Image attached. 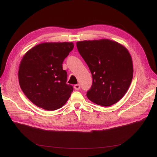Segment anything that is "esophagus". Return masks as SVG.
I'll use <instances>...</instances> for the list:
<instances>
[{
	"mask_svg": "<svg viewBox=\"0 0 157 157\" xmlns=\"http://www.w3.org/2000/svg\"><path fill=\"white\" fill-rule=\"evenodd\" d=\"M74 88H75V90H79L80 89V86H79V84H75L74 86Z\"/></svg>",
	"mask_w": 157,
	"mask_h": 157,
	"instance_id": "obj_1",
	"label": "esophagus"
}]
</instances>
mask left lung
<instances>
[{"mask_svg": "<svg viewBox=\"0 0 157 157\" xmlns=\"http://www.w3.org/2000/svg\"><path fill=\"white\" fill-rule=\"evenodd\" d=\"M76 45L92 75L87 97L103 106L115 104L128 90L133 78L132 59L128 49L109 39L79 41Z\"/></svg>", "mask_w": 157, "mask_h": 157, "instance_id": "1", "label": "left lung"}]
</instances>
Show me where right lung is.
<instances>
[{
  "mask_svg": "<svg viewBox=\"0 0 157 157\" xmlns=\"http://www.w3.org/2000/svg\"><path fill=\"white\" fill-rule=\"evenodd\" d=\"M73 46V42H44L23 56L18 71L20 87L38 107L55 111L68 101L73 88L66 84L67 75L62 64Z\"/></svg>",
  "mask_w": 157,
  "mask_h": 157,
  "instance_id": "1",
  "label": "right lung"
}]
</instances>
